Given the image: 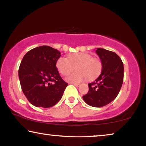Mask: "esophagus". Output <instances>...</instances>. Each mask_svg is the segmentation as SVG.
Listing matches in <instances>:
<instances>
[{
    "mask_svg": "<svg viewBox=\"0 0 146 146\" xmlns=\"http://www.w3.org/2000/svg\"><path fill=\"white\" fill-rule=\"evenodd\" d=\"M72 84H73L74 86H75L76 87H79L80 86V84H76V83H72Z\"/></svg>",
    "mask_w": 146,
    "mask_h": 146,
    "instance_id": "obj_1",
    "label": "esophagus"
}]
</instances>
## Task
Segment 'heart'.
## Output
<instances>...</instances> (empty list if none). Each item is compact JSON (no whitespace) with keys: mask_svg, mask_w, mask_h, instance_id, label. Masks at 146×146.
Returning <instances> with one entry per match:
<instances>
[{"mask_svg":"<svg viewBox=\"0 0 146 146\" xmlns=\"http://www.w3.org/2000/svg\"><path fill=\"white\" fill-rule=\"evenodd\" d=\"M56 66L62 75H67L75 70L76 71L68 75L66 79L73 83H78L86 78L93 80L97 78L102 71V62L98 58H93L92 55L87 53H79L66 57L59 58Z\"/></svg>","mask_w":146,"mask_h":146,"instance_id":"heart-1","label":"heart"}]
</instances>
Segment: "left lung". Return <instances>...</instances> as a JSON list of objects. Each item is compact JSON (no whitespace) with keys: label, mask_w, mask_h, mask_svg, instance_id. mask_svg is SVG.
Masks as SVG:
<instances>
[{"label":"left lung","mask_w":146,"mask_h":146,"mask_svg":"<svg viewBox=\"0 0 146 146\" xmlns=\"http://www.w3.org/2000/svg\"><path fill=\"white\" fill-rule=\"evenodd\" d=\"M96 53L102 62V73L93 82L88 84V93L82 98L88 105L100 108L117 97L123 80V64L113 51L97 48Z\"/></svg>","instance_id":"left-lung-1"}]
</instances>
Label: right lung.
Instances as JSON below:
<instances>
[{
    "mask_svg": "<svg viewBox=\"0 0 146 146\" xmlns=\"http://www.w3.org/2000/svg\"><path fill=\"white\" fill-rule=\"evenodd\" d=\"M60 52L48 46L29 51L19 69L22 90L32 105L44 108L55 106L68 84L59 74L56 63Z\"/></svg>",
    "mask_w": 146,
    "mask_h": 146,
    "instance_id": "obj_1",
    "label": "right lung"
}]
</instances>
